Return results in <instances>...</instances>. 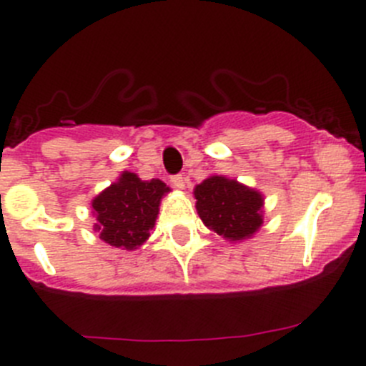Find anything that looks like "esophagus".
Returning <instances> with one entry per match:
<instances>
[{
	"label": "esophagus",
	"mask_w": 366,
	"mask_h": 366,
	"mask_svg": "<svg viewBox=\"0 0 366 366\" xmlns=\"http://www.w3.org/2000/svg\"><path fill=\"white\" fill-rule=\"evenodd\" d=\"M172 184H173V187H177V189H184V187H186V182H184L182 175H173Z\"/></svg>",
	"instance_id": "1"
}]
</instances>
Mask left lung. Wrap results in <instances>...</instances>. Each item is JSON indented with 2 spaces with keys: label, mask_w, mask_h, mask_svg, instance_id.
<instances>
[{
  "label": "left lung",
  "mask_w": 366,
  "mask_h": 366,
  "mask_svg": "<svg viewBox=\"0 0 366 366\" xmlns=\"http://www.w3.org/2000/svg\"><path fill=\"white\" fill-rule=\"evenodd\" d=\"M197 211L205 227L229 241L254 236L262 225L264 198L259 191L223 175H212L194 187Z\"/></svg>",
  "instance_id": "1"
}]
</instances>
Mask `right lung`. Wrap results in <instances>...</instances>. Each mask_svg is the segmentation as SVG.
Segmentation results:
<instances>
[{
  "instance_id": "right-lung-1",
  "label": "right lung",
  "mask_w": 366,
  "mask_h": 366,
  "mask_svg": "<svg viewBox=\"0 0 366 366\" xmlns=\"http://www.w3.org/2000/svg\"><path fill=\"white\" fill-rule=\"evenodd\" d=\"M166 193L169 187L162 180H141L136 173L123 172L91 202L97 216L94 230L111 247L136 250L150 237Z\"/></svg>"
}]
</instances>
